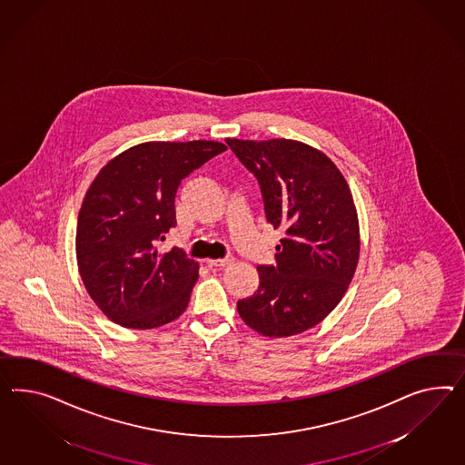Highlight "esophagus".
<instances>
[{"instance_id": "obj_1", "label": "esophagus", "mask_w": 465, "mask_h": 465, "mask_svg": "<svg viewBox=\"0 0 465 465\" xmlns=\"http://www.w3.org/2000/svg\"><path fill=\"white\" fill-rule=\"evenodd\" d=\"M233 257L232 255H228L225 259H218V261H206V264L210 265V267H220V269H223V267H228V265L233 264Z\"/></svg>"}]
</instances>
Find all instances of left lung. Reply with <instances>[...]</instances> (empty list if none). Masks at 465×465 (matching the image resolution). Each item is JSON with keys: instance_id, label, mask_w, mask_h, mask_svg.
Wrapping results in <instances>:
<instances>
[{"instance_id": "left-lung-1", "label": "left lung", "mask_w": 465, "mask_h": 465, "mask_svg": "<svg viewBox=\"0 0 465 465\" xmlns=\"http://www.w3.org/2000/svg\"><path fill=\"white\" fill-rule=\"evenodd\" d=\"M257 179L265 218L284 232L276 264L257 265L259 289L237 302L264 337H291L325 320L359 262V220L351 189L323 152L286 138H226Z\"/></svg>"}]
</instances>
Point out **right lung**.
<instances>
[{
  "label": "right lung",
  "mask_w": 465,
  "mask_h": 465,
  "mask_svg": "<svg viewBox=\"0 0 465 465\" xmlns=\"http://www.w3.org/2000/svg\"><path fill=\"white\" fill-rule=\"evenodd\" d=\"M220 142H145L100 171L83 201L75 257L89 296L112 322L149 330L184 313L198 262L157 245L176 226L181 181L214 155Z\"/></svg>",
  "instance_id": "add662e5"
}]
</instances>
